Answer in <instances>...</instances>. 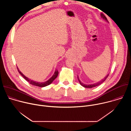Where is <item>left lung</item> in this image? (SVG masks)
I'll return each instance as SVG.
<instances>
[{"label":"left lung","instance_id":"8db88e82","mask_svg":"<svg viewBox=\"0 0 131 131\" xmlns=\"http://www.w3.org/2000/svg\"><path fill=\"white\" fill-rule=\"evenodd\" d=\"M101 17H102V18H103L104 19H105L106 21H107L108 22V20H107V18H106V17L104 15V14H103L102 13V14H101ZM108 76H109V74H108L102 80H101V81H99V82H97V83H96L91 84H83V83H82V82L80 81V80L79 79V78H78V76H77V77H78V80H79V81L80 84L82 86H83V87H84V88H93V87L96 86H97V85L101 84V83H102L104 81H105V80L107 78V77H108Z\"/></svg>","mask_w":131,"mask_h":131}]
</instances>
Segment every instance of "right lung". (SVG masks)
<instances>
[{
  "mask_svg": "<svg viewBox=\"0 0 131 131\" xmlns=\"http://www.w3.org/2000/svg\"><path fill=\"white\" fill-rule=\"evenodd\" d=\"M17 70H18V71L19 72V73L21 74V76L26 80L30 84H32V85H35V86H39V87H45V86H46L49 84H50L54 80H55L56 79V78H57L58 76V74H59V71L58 70H56L53 74V75L51 77V78H50L48 81H46V82H36V81H34L33 80H31L30 79H29V78H28L27 77H25L24 74L19 70L18 69V68L17 67Z\"/></svg>",
  "mask_w": 131,
  "mask_h": 131,
  "instance_id": "1",
  "label": "right lung"
}]
</instances>
